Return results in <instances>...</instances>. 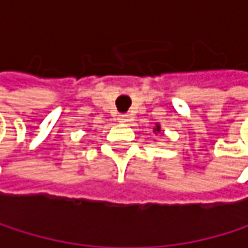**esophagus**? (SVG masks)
<instances>
[{"mask_svg":"<svg viewBox=\"0 0 248 248\" xmlns=\"http://www.w3.org/2000/svg\"><path fill=\"white\" fill-rule=\"evenodd\" d=\"M118 121H119L121 124H126V122H129V121H130V116H129V115H119Z\"/></svg>","mask_w":248,"mask_h":248,"instance_id":"1","label":"esophagus"}]
</instances>
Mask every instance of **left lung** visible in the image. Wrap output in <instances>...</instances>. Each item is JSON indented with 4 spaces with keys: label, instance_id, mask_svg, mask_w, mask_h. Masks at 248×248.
<instances>
[{
    "label": "left lung",
    "instance_id": "1",
    "mask_svg": "<svg viewBox=\"0 0 248 248\" xmlns=\"http://www.w3.org/2000/svg\"><path fill=\"white\" fill-rule=\"evenodd\" d=\"M154 133H155V135H156V133H161V124H155V127H154Z\"/></svg>",
    "mask_w": 248,
    "mask_h": 248
}]
</instances>
